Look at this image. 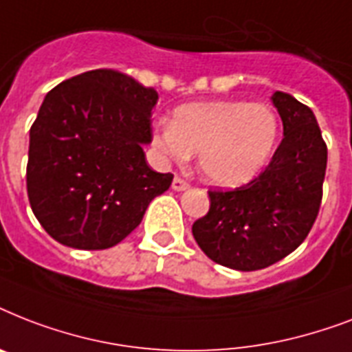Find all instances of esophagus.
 Returning a JSON list of instances; mask_svg holds the SVG:
<instances>
[{"label":"esophagus","instance_id":"obj_1","mask_svg":"<svg viewBox=\"0 0 352 352\" xmlns=\"http://www.w3.org/2000/svg\"><path fill=\"white\" fill-rule=\"evenodd\" d=\"M171 188L175 190V192H182V190H186V188H190V184H188L182 177L177 175L175 179H173V182H171Z\"/></svg>","mask_w":352,"mask_h":352}]
</instances>
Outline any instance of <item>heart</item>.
I'll return each instance as SVG.
<instances>
[{"label": "heart", "instance_id": "b5f03b06", "mask_svg": "<svg viewBox=\"0 0 352 352\" xmlns=\"http://www.w3.org/2000/svg\"><path fill=\"white\" fill-rule=\"evenodd\" d=\"M279 122L272 107L243 100L188 104L173 120L157 122L153 144L175 162L199 153V168L217 186L245 184L272 157Z\"/></svg>", "mask_w": 352, "mask_h": 352}]
</instances>
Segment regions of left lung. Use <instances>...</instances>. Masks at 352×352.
Listing matches in <instances>:
<instances>
[{
  "instance_id": "1",
  "label": "left lung",
  "mask_w": 352,
  "mask_h": 352,
  "mask_svg": "<svg viewBox=\"0 0 352 352\" xmlns=\"http://www.w3.org/2000/svg\"><path fill=\"white\" fill-rule=\"evenodd\" d=\"M283 120V140L268 166L234 190H208V214L192 234L223 267L259 270L281 261L305 241L320 212L327 144L311 107L292 95L272 96Z\"/></svg>"
}]
</instances>
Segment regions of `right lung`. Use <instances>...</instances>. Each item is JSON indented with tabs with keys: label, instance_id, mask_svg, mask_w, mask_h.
Segmentation results:
<instances>
[{
	"label": "right lung",
	"instance_id": "obj_1",
	"mask_svg": "<svg viewBox=\"0 0 352 352\" xmlns=\"http://www.w3.org/2000/svg\"><path fill=\"white\" fill-rule=\"evenodd\" d=\"M157 91L124 73L96 69L47 93L30 126L27 195L52 239L78 250L118 245L171 173L148 166Z\"/></svg>",
	"mask_w": 352,
	"mask_h": 352
}]
</instances>
